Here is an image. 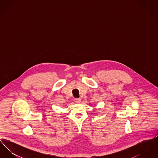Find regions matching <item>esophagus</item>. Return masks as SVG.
I'll return each mask as SVG.
<instances>
[{"mask_svg":"<svg viewBox=\"0 0 158 158\" xmlns=\"http://www.w3.org/2000/svg\"><path fill=\"white\" fill-rule=\"evenodd\" d=\"M81 101V99L80 98H75V101L76 103H77V104L80 103Z\"/></svg>","mask_w":158,"mask_h":158,"instance_id":"34e87169","label":"esophagus"}]
</instances>
